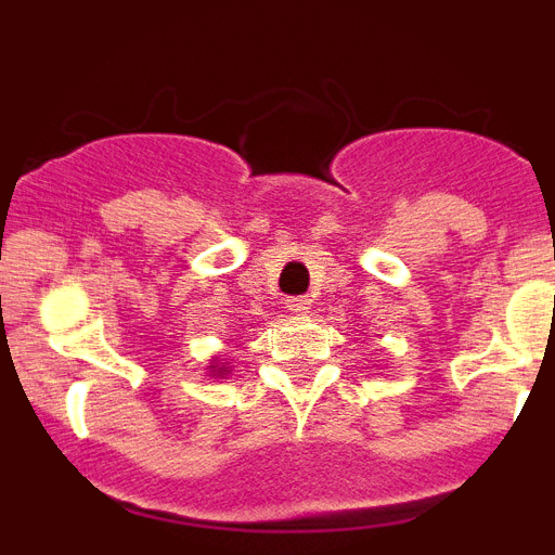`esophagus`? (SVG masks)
<instances>
[{
	"label": "esophagus",
	"mask_w": 555,
	"mask_h": 555,
	"mask_svg": "<svg viewBox=\"0 0 555 555\" xmlns=\"http://www.w3.org/2000/svg\"><path fill=\"white\" fill-rule=\"evenodd\" d=\"M286 308L292 313H297V317H302V313L311 311V300H308V297H288Z\"/></svg>",
	"instance_id": "obj_1"
}]
</instances>
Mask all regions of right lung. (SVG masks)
Masks as SVG:
<instances>
[{
	"instance_id": "add662e5",
	"label": "right lung",
	"mask_w": 555,
	"mask_h": 555,
	"mask_svg": "<svg viewBox=\"0 0 555 555\" xmlns=\"http://www.w3.org/2000/svg\"><path fill=\"white\" fill-rule=\"evenodd\" d=\"M230 364L228 361H219V358H210L208 361V375L210 377H228L230 375Z\"/></svg>"
}]
</instances>
